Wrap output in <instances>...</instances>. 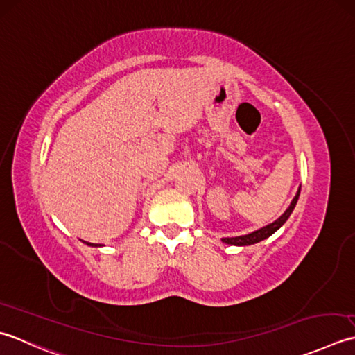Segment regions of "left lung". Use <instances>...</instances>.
I'll list each match as a JSON object with an SVG mask.
<instances>
[{"label":"left lung","instance_id":"obj_1","mask_svg":"<svg viewBox=\"0 0 355 355\" xmlns=\"http://www.w3.org/2000/svg\"><path fill=\"white\" fill-rule=\"evenodd\" d=\"M299 194H300V190L294 196L291 205L288 207L286 211L282 214L276 222H272V223H270V225H266L263 228L254 231V233H250V234H245V236H237V237H222V241L225 242V243H230V245H241V247H242V245H251V243H256V242L263 241V239H266V237H270L272 233H276V231L288 220L289 214L293 213L295 204H297Z\"/></svg>","mask_w":355,"mask_h":355}]
</instances>
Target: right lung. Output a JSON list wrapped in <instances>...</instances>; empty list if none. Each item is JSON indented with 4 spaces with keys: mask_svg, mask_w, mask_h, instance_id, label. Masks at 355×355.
Here are the masks:
<instances>
[{
    "mask_svg": "<svg viewBox=\"0 0 355 355\" xmlns=\"http://www.w3.org/2000/svg\"><path fill=\"white\" fill-rule=\"evenodd\" d=\"M89 245H92V243H89ZM95 247H98V245H95Z\"/></svg>",
    "mask_w": 355,
    "mask_h": 355,
    "instance_id": "add662e5",
    "label": "right lung"
}]
</instances>
